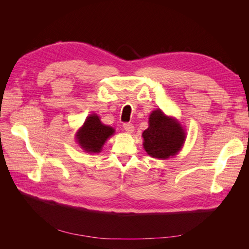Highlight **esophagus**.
<instances>
[{"label":"esophagus","instance_id":"1","mask_svg":"<svg viewBox=\"0 0 249 249\" xmlns=\"http://www.w3.org/2000/svg\"><path fill=\"white\" fill-rule=\"evenodd\" d=\"M123 127H124V130L126 131L127 133H133V131H134V125L132 124H130V123L124 124Z\"/></svg>","mask_w":249,"mask_h":249}]
</instances>
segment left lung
<instances>
[{
  "instance_id": "left-lung-1",
  "label": "left lung",
  "mask_w": 249,
  "mask_h": 249,
  "mask_svg": "<svg viewBox=\"0 0 249 249\" xmlns=\"http://www.w3.org/2000/svg\"><path fill=\"white\" fill-rule=\"evenodd\" d=\"M143 147L156 159H168L176 156L182 148L186 133L176 118L164 114L157 109L150 113L148 127L142 133Z\"/></svg>"
}]
</instances>
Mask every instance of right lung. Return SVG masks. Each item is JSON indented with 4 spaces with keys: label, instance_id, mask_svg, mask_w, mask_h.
<instances>
[{
    "label": "right lung",
    "instance_id": "right-lung-1",
    "mask_svg": "<svg viewBox=\"0 0 249 249\" xmlns=\"http://www.w3.org/2000/svg\"><path fill=\"white\" fill-rule=\"evenodd\" d=\"M114 129L101 123L96 114L89 115L76 134L79 145L87 153H100L107 139L114 134Z\"/></svg>",
    "mask_w": 249,
    "mask_h": 249
}]
</instances>
